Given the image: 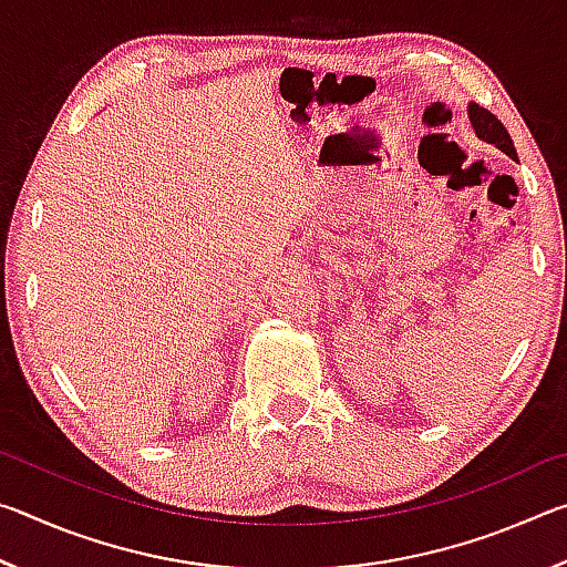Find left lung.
Masks as SVG:
<instances>
[{
  "label": "left lung",
  "instance_id": "left-lung-1",
  "mask_svg": "<svg viewBox=\"0 0 567 567\" xmlns=\"http://www.w3.org/2000/svg\"><path fill=\"white\" fill-rule=\"evenodd\" d=\"M467 114H470V122H473V127H475L480 140L491 142V145H495L497 150H503L505 155H511L513 159H517V152H515L511 134H507L505 124L497 120L493 112L480 107V104H470Z\"/></svg>",
  "mask_w": 567,
  "mask_h": 567
}]
</instances>
